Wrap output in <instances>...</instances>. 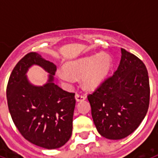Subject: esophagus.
<instances>
[{"label":"esophagus","instance_id":"esophagus-1","mask_svg":"<svg viewBox=\"0 0 158 158\" xmlns=\"http://www.w3.org/2000/svg\"><path fill=\"white\" fill-rule=\"evenodd\" d=\"M85 96L81 95V94H76L75 95V99L77 102H82V101H85Z\"/></svg>","mask_w":158,"mask_h":158}]
</instances>
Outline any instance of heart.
<instances>
[{"label":"heart","mask_w":158,"mask_h":158,"mask_svg":"<svg viewBox=\"0 0 158 158\" xmlns=\"http://www.w3.org/2000/svg\"><path fill=\"white\" fill-rule=\"evenodd\" d=\"M113 62L109 55L101 53L71 61L65 64V69H59L57 76L63 82L71 83L73 77H82L83 85L87 89L100 86L109 74Z\"/></svg>","instance_id":"obj_1"}]
</instances>
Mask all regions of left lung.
<instances>
[{
	"label": "left lung",
	"instance_id": "8db88e82",
	"mask_svg": "<svg viewBox=\"0 0 158 158\" xmlns=\"http://www.w3.org/2000/svg\"><path fill=\"white\" fill-rule=\"evenodd\" d=\"M117 71L88 96L97 131L109 139H121L135 130L148 111V72L136 56L121 49Z\"/></svg>",
	"mask_w": 158,
	"mask_h": 158
}]
</instances>
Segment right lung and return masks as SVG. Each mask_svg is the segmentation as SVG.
<instances>
[{
	"instance_id": "add662e5",
	"label": "right lung",
	"mask_w": 158,
	"mask_h": 158,
	"mask_svg": "<svg viewBox=\"0 0 158 158\" xmlns=\"http://www.w3.org/2000/svg\"><path fill=\"white\" fill-rule=\"evenodd\" d=\"M38 65L49 73L44 86H36L26 73ZM56 67L36 52H29L12 70L6 87L8 109L20 134L34 145L56 149L72 135L74 93L63 90L54 81Z\"/></svg>"
}]
</instances>
